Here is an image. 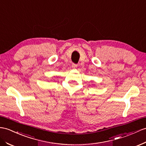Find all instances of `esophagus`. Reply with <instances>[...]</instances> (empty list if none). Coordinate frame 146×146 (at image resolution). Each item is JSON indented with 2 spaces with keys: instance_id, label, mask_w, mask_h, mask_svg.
<instances>
[{
  "instance_id": "esophagus-1",
  "label": "esophagus",
  "mask_w": 146,
  "mask_h": 146,
  "mask_svg": "<svg viewBox=\"0 0 146 146\" xmlns=\"http://www.w3.org/2000/svg\"><path fill=\"white\" fill-rule=\"evenodd\" d=\"M72 67L73 69H76V67H77V65L76 64H72Z\"/></svg>"
}]
</instances>
